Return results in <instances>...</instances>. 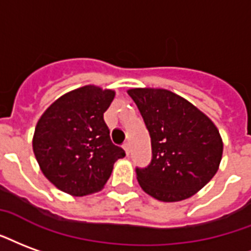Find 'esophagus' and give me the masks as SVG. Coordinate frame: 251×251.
Listing matches in <instances>:
<instances>
[{
  "mask_svg": "<svg viewBox=\"0 0 251 251\" xmlns=\"http://www.w3.org/2000/svg\"><path fill=\"white\" fill-rule=\"evenodd\" d=\"M124 150H125V153L129 155L130 154V146H129V144L126 142V144H124Z\"/></svg>",
  "mask_w": 251,
  "mask_h": 251,
  "instance_id": "34e87169",
  "label": "esophagus"
}]
</instances>
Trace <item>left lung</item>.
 <instances>
[{
	"mask_svg": "<svg viewBox=\"0 0 251 251\" xmlns=\"http://www.w3.org/2000/svg\"><path fill=\"white\" fill-rule=\"evenodd\" d=\"M151 140V161L135 168L145 193L162 202L186 200L218 170L224 144L220 131L193 103L165 89L127 90Z\"/></svg>",
	"mask_w": 251,
	"mask_h": 251,
	"instance_id": "left-lung-1",
	"label": "left lung"
}]
</instances>
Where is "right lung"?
Wrapping results in <instances>:
<instances>
[{
  "label": "right lung",
  "mask_w": 251,
  "mask_h": 251,
  "mask_svg": "<svg viewBox=\"0 0 251 251\" xmlns=\"http://www.w3.org/2000/svg\"><path fill=\"white\" fill-rule=\"evenodd\" d=\"M116 93L88 85L53 102L37 122L33 151L59 190L75 197L100 192L125 150L110 140L103 113Z\"/></svg>",
  "instance_id": "obj_1"
}]
</instances>
